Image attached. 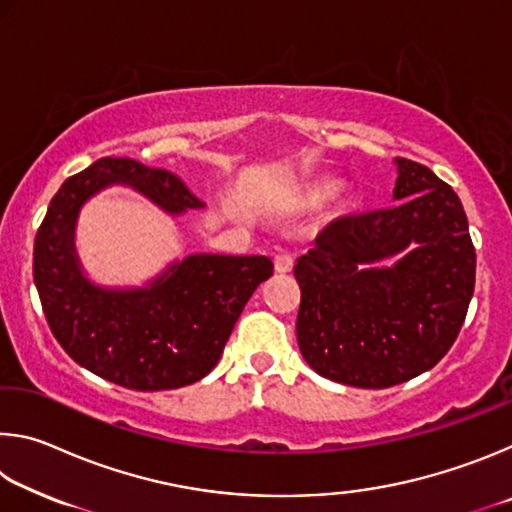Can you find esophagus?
Returning a JSON list of instances; mask_svg holds the SVG:
<instances>
[{"mask_svg": "<svg viewBox=\"0 0 512 512\" xmlns=\"http://www.w3.org/2000/svg\"><path fill=\"white\" fill-rule=\"evenodd\" d=\"M273 264H275V273L284 275V273H289L291 268H293V259L287 253H280V255L273 257Z\"/></svg>", "mask_w": 512, "mask_h": 512, "instance_id": "34e87169", "label": "esophagus"}]
</instances>
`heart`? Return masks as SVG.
Returning <instances> with one entry per match:
<instances>
[{
    "instance_id": "heart-1",
    "label": "heart",
    "mask_w": 512,
    "mask_h": 512,
    "mask_svg": "<svg viewBox=\"0 0 512 512\" xmlns=\"http://www.w3.org/2000/svg\"><path fill=\"white\" fill-rule=\"evenodd\" d=\"M336 189H339V185L336 183H323L320 187H316L314 192H309V196H307V203H320V201H325V198H329L332 196Z\"/></svg>"
}]
</instances>
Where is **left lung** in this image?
Segmentation results:
<instances>
[{"label":"left lung","instance_id":"left-lung-1","mask_svg":"<svg viewBox=\"0 0 512 512\" xmlns=\"http://www.w3.org/2000/svg\"><path fill=\"white\" fill-rule=\"evenodd\" d=\"M395 162L397 203L334 219L293 268L302 357L320 377L357 388H388L436 366L474 293L461 198L424 164ZM409 245L391 269L365 266Z\"/></svg>","mask_w":512,"mask_h":512}]
</instances>
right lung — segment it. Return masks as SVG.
<instances>
[{
  "label": "right lung",
  "instance_id": "right-lung-1",
  "mask_svg": "<svg viewBox=\"0 0 512 512\" xmlns=\"http://www.w3.org/2000/svg\"><path fill=\"white\" fill-rule=\"evenodd\" d=\"M112 183L149 196L171 214L203 207L183 180L131 158H101L51 198L33 248V280L56 341L79 366L133 391H167L203 379L259 284L273 275L262 255H192L146 289L108 291L81 273L74 223L81 205Z\"/></svg>",
  "mask_w": 512,
  "mask_h": 512
}]
</instances>
